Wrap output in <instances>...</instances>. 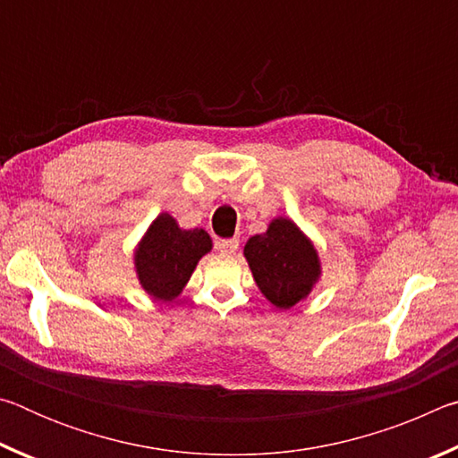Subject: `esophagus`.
<instances>
[{
	"label": "esophagus",
	"mask_w": 458,
	"mask_h": 458,
	"mask_svg": "<svg viewBox=\"0 0 458 458\" xmlns=\"http://www.w3.org/2000/svg\"><path fill=\"white\" fill-rule=\"evenodd\" d=\"M238 246H240V240L238 238L218 240V242H216V248H218V250L224 252V254H234L238 250Z\"/></svg>",
	"instance_id": "34e87169"
}]
</instances>
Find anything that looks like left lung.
<instances>
[{
	"label": "left lung",
	"instance_id": "left-lung-1",
	"mask_svg": "<svg viewBox=\"0 0 458 458\" xmlns=\"http://www.w3.org/2000/svg\"><path fill=\"white\" fill-rule=\"evenodd\" d=\"M244 257L259 289L278 309H289L307 297L319 276L313 244L284 218L270 224L267 234L248 240Z\"/></svg>",
	"mask_w": 458,
	"mask_h": 458
}]
</instances>
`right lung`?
<instances>
[{
	"instance_id": "obj_1",
	"label": "right lung",
	"mask_w": 458,
	"mask_h": 458,
	"mask_svg": "<svg viewBox=\"0 0 458 458\" xmlns=\"http://www.w3.org/2000/svg\"><path fill=\"white\" fill-rule=\"evenodd\" d=\"M210 248L212 240L206 230H182L172 216L161 214L135 254L139 281L153 297L174 299Z\"/></svg>"
}]
</instances>
